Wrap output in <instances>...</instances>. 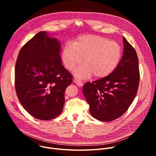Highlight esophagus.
<instances>
[{
    "label": "esophagus",
    "mask_w": 156,
    "mask_h": 156,
    "mask_svg": "<svg viewBox=\"0 0 156 156\" xmlns=\"http://www.w3.org/2000/svg\"><path fill=\"white\" fill-rule=\"evenodd\" d=\"M73 82L75 83L78 86H83V83L80 80H78V79H74L73 80Z\"/></svg>",
    "instance_id": "obj_1"
}]
</instances>
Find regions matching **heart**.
<instances>
[{"instance_id": "b5f03b06", "label": "heart", "mask_w": 156, "mask_h": 156, "mask_svg": "<svg viewBox=\"0 0 156 156\" xmlns=\"http://www.w3.org/2000/svg\"><path fill=\"white\" fill-rule=\"evenodd\" d=\"M122 57V49L113 41L97 35H84L77 37L72 44H66L62 52L65 68L72 71L75 75L84 79L93 75L96 78H104L117 68Z\"/></svg>"}]
</instances>
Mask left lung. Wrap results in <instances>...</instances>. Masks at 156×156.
Instances as JSON below:
<instances>
[{
    "label": "left lung",
    "instance_id": "1",
    "mask_svg": "<svg viewBox=\"0 0 156 156\" xmlns=\"http://www.w3.org/2000/svg\"><path fill=\"white\" fill-rule=\"evenodd\" d=\"M123 41V56L115 70L104 78L86 83L83 87L90 114L100 121L110 122L121 117L138 91L140 70L137 54L125 37Z\"/></svg>",
    "mask_w": 156,
    "mask_h": 156
}]
</instances>
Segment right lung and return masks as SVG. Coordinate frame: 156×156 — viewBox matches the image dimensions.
Returning <instances> with one entry per match:
<instances>
[{
  "instance_id": "right-lung-1",
  "label": "right lung",
  "mask_w": 156,
  "mask_h": 156,
  "mask_svg": "<svg viewBox=\"0 0 156 156\" xmlns=\"http://www.w3.org/2000/svg\"><path fill=\"white\" fill-rule=\"evenodd\" d=\"M61 44L41 31L20 49L15 65V86L23 108L34 118L49 120L58 116L66 88L73 76L62 65Z\"/></svg>"
}]
</instances>
